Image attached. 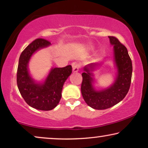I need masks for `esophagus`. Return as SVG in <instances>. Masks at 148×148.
Segmentation results:
<instances>
[{
	"mask_svg": "<svg viewBox=\"0 0 148 148\" xmlns=\"http://www.w3.org/2000/svg\"><path fill=\"white\" fill-rule=\"evenodd\" d=\"M81 68V64L79 62H75L73 64V72H77Z\"/></svg>",
	"mask_w": 148,
	"mask_h": 148,
	"instance_id": "1",
	"label": "esophagus"
}]
</instances>
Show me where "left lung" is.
Masks as SVG:
<instances>
[{
    "label": "left lung",
    "instance_id": "1",
    "mask_svg": "<svg viewBox=\"0 0 148 148\" xmlns=\"http://www.w3.org/2000/svg\"><path fill=\"white\" fill-rule=\"evenodd\" d=\"M110 43L114 45V60L118 68V76L113 86L106 90L96 92L92 87V71L96 64L86 66V72L82 73L81 91L85 102L96 110H104L118 104L126 96L130 88L132 76V62L127 48L114 36H108Z\"/></svg>",
    "mask_w": 148,
    "mask_h": 148
}]
</instances>
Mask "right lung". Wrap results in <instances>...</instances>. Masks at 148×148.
I'll return each mask as SVG.
<instances>
[{
	"label": "right lung",
	"instance_id": "obj_1",
	"mask_svg": "<svg viewBox=\"0 0 148 148\" xmlns=\"http://www.w3.org/2000/svg\"><path fill=\"white\" fill-rule=\"evenodd\" d=\"M50 44L48 40L43 38L34 40L21 52L17 67V84L20 94L28 105L41 110H50L57 106L64 83L72 73L71 65L54 68L44 84L34 83L28 73V62L34 52Z\"/></svg>",
	"mask_w": 148,
	"mask_h": 148
}]
</instances>
